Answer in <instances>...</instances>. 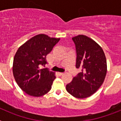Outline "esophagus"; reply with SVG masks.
Instances as JSON below:
<instances>
[{
  "mask_svg": "<svg viewBox=\"0 0 121 121\" xmlns=\"http://www.w3.org/2000/svg\"><path fill=\"white\" fill-rule=\"evenodd\" d=\"M57 74H58V75L59 76H62V75H64V73H57Z\"/></svg>",
  "mask_w": 121,
  "mask_h": 121,
  "instance_id": "1",
  "label": "esophagus"
}]
</instances>
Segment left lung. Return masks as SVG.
<instances>
[{
  "label": "left lung",
  "instance_id": "obj_1",
  "mask_svg": "<svg viewBox=\"0 0 121 121\" xmlns=\"http://www.w3.org/2000/svg\"><path fill=\"white\" fill-rule=\"evenodd\" d=\"M76 45V67H82V72L74 77L66 89L73 96L83 99L96 92L106 76L107 66L103 50L95 40L85 35L72 38Z\"/></svg>",
  "mask_w": 121,
  "mask_h": 121
}]
</instances>
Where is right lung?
<instances>
[{"label": "right lung", "mask_w": 121, "mask_h": 121, "mask_svg": "<svg viewBox=\"0 0 121 121\" xmlns=\"http://www.w3.org/2000/svg\"><path fill=\"white\" fill-rule=\"evenodd\" d=\"M59 40L40 34L18 48L14 57L13 73L17 85L27 95L42 96L51 90L55 73L40 66L47 64L46 56Z\"/></svg>", "instance_id": "add662e5"}]
</instances>
